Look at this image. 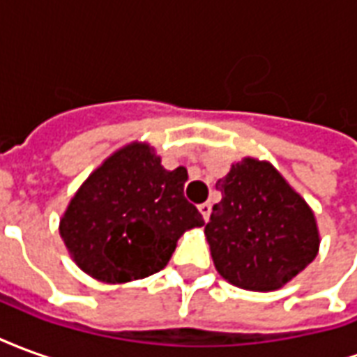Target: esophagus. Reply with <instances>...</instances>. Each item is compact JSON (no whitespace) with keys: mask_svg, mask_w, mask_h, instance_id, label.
I'll use <instances>...</instances> for the list:
<instances>
[{"mask_svg":"<svg viewBox=\"0 0 357 357\" xmlns=\"http://www.w3.org/2000/svg\"><path fill=\"white\" fill-rule=\"evenodd\" d=\"M199 210H201L202 218H204V222L210 218V212H212V204L210 202H202V204H199Z\"/></svg>","mask_w":357,"mask_h":357,"instance_id":"esophagus-1","label":"esophagus"}]
</instances>
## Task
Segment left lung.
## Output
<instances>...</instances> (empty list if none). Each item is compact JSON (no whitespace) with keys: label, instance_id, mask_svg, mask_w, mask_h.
<instances>
[{"label":"left lung","instance_id":"8db88e82","mask_svg":"<svg viewBox=\"0 0 357 357\" xmlns=\"http://www.w3.org/2000/svg\"><path fill=\"white\" fill-rule=\"evenodd\" d=\"M204 227L218 273L247 291H275L317 255L314 212L269 162L245 158L218 179Z\"/></svg>","mask_w":357,"mask_h":357}]
</instances>
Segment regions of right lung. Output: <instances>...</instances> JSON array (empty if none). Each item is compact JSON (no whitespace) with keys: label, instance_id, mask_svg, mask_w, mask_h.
Returning <instances> with one entry per match:
<instances>
[{"label":"right lung","instance_id":"add662e5","mask_svg":"<svg viewBox=\"0 0 357 357\" xmlns=\"http://www.w3.org/2000/svg\"><path fill=\"white\" fill-rule=\"evenodd\" d=\"M187 170H164L155 151L133 143L86 179L61 220V237L88 275L126 283L160 271L181 233L204 225L187 201Z\"/></svg>","mask_w":357,"mask_h":357}]
</instances>
